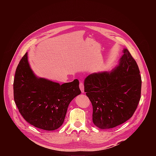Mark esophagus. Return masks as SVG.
Returning a JSON list of instances; mask_svg holds the SVG:
<instances>
[{"mask_svg":"<svg viewBox=\"0 0 156 156\" xmlns=\"http://www.w3.org/2000/svg\"><path fill=\"white\" fill-rule=\"evenodd\" d=\"M80 88L81 91L83 93L84 92V83L82 81H81L80 83Z\"/></svg>","mask_w":156,"mask_h":156,"instance_id":"obj_1","label":"esophagus"}]
</instances>
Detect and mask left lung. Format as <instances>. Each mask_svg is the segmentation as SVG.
I'll return each instance as SVG.
<instances>
[{
    "instance_id": "1",
    "label": "left lung",
    "mask_w": 156,
    "mask_h": 156,
    "mask_svg": "<svg viewBox=\"0 0 156 156\" xmlns=\"http://www.w3.org/2000/svg\"><path fill=\"white\" fill-rule=\"evenodd\" d=\"M123 52L112 70L92 73L84 80V92L93 108V122L101 129L114 128L129 120L141 98L138 66L127 49Z\"/></svg>"
}]
</instances>
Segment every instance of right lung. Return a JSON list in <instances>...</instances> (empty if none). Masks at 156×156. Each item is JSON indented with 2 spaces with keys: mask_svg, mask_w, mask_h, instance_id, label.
Instances as JSON below:
<instances>
[{
  "mask_svg": "<svg viewBox=\"0 0 156 156\" xmlns=\"http://www.w3.org/2000/svg\"><path fill=\"white\" fill-rule=\"evenodd\" d=\"M80 94L77 79L60 85L37 77L30 68L27 52L17 66L14 101L24 119L36 128L52 131L61 126L69 104Z\"/></svg>",
  "mask_w": 156,
  "mask_h": 156,
  "instance_id": "right-lung-1",
  "label": "right lung"
}]
</instances>
